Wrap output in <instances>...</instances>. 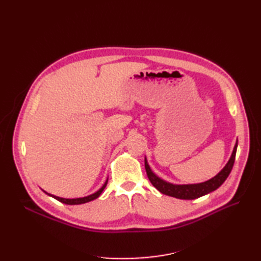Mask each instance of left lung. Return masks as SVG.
Listing matches in <instances>:
<instances>
[{
    "label": "left lung",
    "instance_id": "left-lung-1",
    "mask_svg": "<svg viewBox=\"0 0 261 261\" xmlns=\"http://www.w3.org/2000/svg\"><path fill=\"white\" fill-rule=\"evenodd\" d=\"M236 149H238V140H236V144L234 146L232 155L230 158V160H228V162L226 163L225 167L221 170L215 177L203 181V183L183 184V185L169 183V181L164 180L154 174L152 170L150 169L146 158H145V168H146V172H147L149 180L151 181V184L160 193L171 196V197H175V198H178V199L192 200V199L199 198V197H201V196H204L213 191H216V189H218L221 185L224 183V180L227 178L228 174H230L232 169H233Z\"/></svg>",
    "mask_w": 261,
    "mask_h": 261
}]
</instances>
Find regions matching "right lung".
Segmentation results:
<instances>
[{
	"mask_svg": "<svg viewBox=\"0 0 261 261\" xmlns=\"http://www.w3.org/2000/svg\"><path fill=\"white\" fill-rule=\"evenodd\" d=\"M107 184H108V179L106 180V183L103 184V186H102V187L99 189V191H97L96 193H93V194H91V195H89V196L82 197V198H73V199H69V198H62V197H58V196L51 195V194L46 193V192H44V191H43V192H44L45 194H48L49 196L53 197V198H55L57 200H59V201L63 202V203H66V204H82V203L89 202V201H91V200H93V199L98 198V197L101 195V193L103 192V189L106 188Z\"/></svg>",
	"mask_w": 261,
	"mask_h": 261,
	"instance_id": "1",
	"label": "right lung"
}]
</instances>
